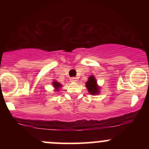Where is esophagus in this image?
<instances>
[{
  "instance_id": "1",
  "label": "esophagus",
  "mask_w": 149,
  "mask_h": 149,
  "mask_svg": "<svg viewBox=\"0 0 149 149\" xmlns=\"http://www.w3.org/2000/svg\"><path fill=\"white\" fill-rule=\"evenodd\" d=\"M70 81H72V82H76V78H75V77H72V78H70Z\"/></svg>"
}]
</instances>
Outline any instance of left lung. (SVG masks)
<instances>
[{
    "label": "left lung",
    "instance_id": "left-lung-1",
    "mask_svg": "<svg viewBox=\"0 0 149 149\" xmlns=\"http://www.w3.org/2000/svg\"><path fill=\"white\" fill-rule=\"evenodd\" d=\"M86 88H88V92L91 94L95 95V94H99V87L97 85V81H96L95 78L94 76H91L88 78V81L86 83Z\"/></svg>",
    "mask_w": 149,
    "mask_h": 149
}]
</instances>
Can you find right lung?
<instances>
[{
	"label": "right lung",
	"instance_id": "right-lung-1",
	"mask_svg": "<svg viewBox=\"0 0 149 149\" xmlns=\"http://www.w3.org/2000/svg\"><path fill=\"white\" fill-rule=\"evenodd\" d=\"M53 84L54 87H55V88H56L57 89H58V88L61 87V84H59V83H58V82H57V81H54L53 84Z\"/></svg>",
	"mask_w": 149,
	"mask_h": 149
}]
</instances>
